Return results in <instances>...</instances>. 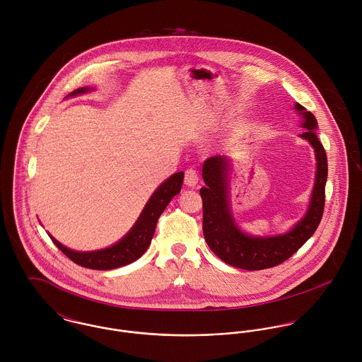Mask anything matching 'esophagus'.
<instances>
[{"label":"esophagus","mask_w":362,"mask_h":362,"mask_svg":"<svg viewBox=\"0 0 362 362\" xmlns=\"http://www.w3.org/2000/svg\"><path fill=\"white\" fill-rule=\"evenodd\" d=\"M198 180H199V177H198L197 170H194V168H188V170L185 171L184 182H185L188 187H195V185L198 184Z\"/></svg>","instance_id":"1"}]
</instances>
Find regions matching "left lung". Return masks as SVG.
I'll return each mask as SVG.
<instances>
[{
    "label": "left lung",
    "mask_w": 362,
    "mask_h": 362,
    "mask_svg": "<svg viewBox=\"0 0 362 362\" xmlns=\"http://www.w3.org/2000/svg\"><path fill=\"white\" fill-rule=\"evenodd\" d=\"M294 108L303 117L301 127L307 131L300 136L313 148L316 174L307 213L291 230L277 235H250L235 223L230 206L228 174L230 157L213 156L204 163L201 188L204 202V235L209 248L230 266L245 270H262L277 266L296 254L317 228L325 207V185L327 180V157L316 136L317 121L301 104Z\"/></svg>",
    "instance_id": "8db88e82"
}]
</instances>
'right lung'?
<instances>
[{"mask_svg":"<svg viewBox=\"0 0 362 362\" xmlns=\"http://www.w3.org/2000/svg\"><path fill=\"white\" fill-rule=\"evenodd\" d=\"M93 90V88H79L71 92L66 98H74L78 95H83ZM184 181V173H175L164 182L158 185V188L152 194L148 204L144 207L142 213L139 214L138 220L132 226V228L114 245L98 250V251H74L61 243H58L50 234L52 243L58 247L61 252H64L68 258L76 264H81L88 269L95 270H110L115 267H121L129 264L141 258L146 250L149 248L153 234H155L156 224L160 214L170 204V201L180 194Z\"/></svg>","mask_w":362,"mask_h":362,"instance_id":"right-lung-1","label":"right lung"}]
</instances>
